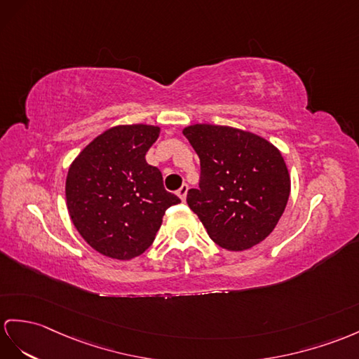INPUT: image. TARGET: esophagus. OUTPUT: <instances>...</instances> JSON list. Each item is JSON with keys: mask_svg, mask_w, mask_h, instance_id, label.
Segmentation results:
<instances>
[{"mask_svg": "<svg viewBox=\"0 0 359 359\" xmlns=\"http://www.w3.org/2000/svg\"><path fill=\"white\" fill-rule=\"evenodd\" d=\"M187 190H189V186H187V184H182V186L180 187V190L177 191V195L180 196V199H181V201H186Z\"/></svg>", "mask_w": 359, "mask_h": 359, "instance_id": "esophagus-1", "label": "esophagus"}]
</instances>
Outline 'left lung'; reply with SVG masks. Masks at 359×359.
<instances>
[{
	"label": "left lung",
	"instance_id": "8db88e82",
	"mask_svg": "<svg viewBox=\"0 0 359 359\" xmlns=\"http://www.w3.org/2000/svg\"><path fill=\"white\" fill-rule=\"evenodd\" d=\"M182 134L199 156V187L187 204L210 238L230 251L257 245L276 229L291 191L280 151L248 130L191 125Z\"/></svg>",
	"mask_w": 359,
	"mask_h": 359
}]
</instances>
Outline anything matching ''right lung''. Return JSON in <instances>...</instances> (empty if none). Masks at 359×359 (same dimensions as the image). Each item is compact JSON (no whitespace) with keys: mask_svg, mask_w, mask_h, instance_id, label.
Wrapping results in <instances>:
<instances>
[{"mask_svg":"<svg viewBox=\"0 0 359 359\" xmlns=\"http://www.w3.org/2000/svg\"><path fill=\"white\" fill-rule=\"evenodd\" d=\"M160 135L152 125H120L95 137L67 175L68 213L100 255L129 260L152 245L169 207L181 203L144 155Z\"/></svg>","mask_w":359,"mask_h":359,"instance_id":"1","label":"right lung"}]
</instances>
